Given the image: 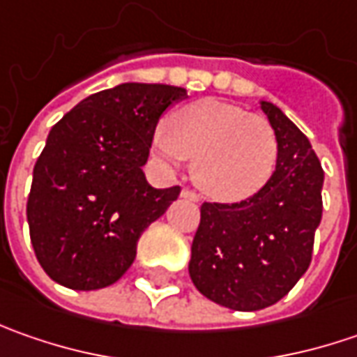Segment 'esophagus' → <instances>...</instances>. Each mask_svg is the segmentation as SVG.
I'll return each instance as SVG.
<instances>
[{
	"label": "esophagus",
	"mask_w": 357,
	"mask_h": 357,
	"mask_svg": "<svg viewBox=\"0 0 357 357\" xmlns=\"http://www.w3.org/2000/svg\"><path fill=\"white\" fill-rule=\"evenodd\" d=\"M181 197L183 199H188V200H192V202H199L200 197L195 192V190H190V188H183V192H181Z\"/></svg>",
	"instance_id": "1"
}]
</instances>
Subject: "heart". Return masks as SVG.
Returning a JSON list of instances; mask_svg holds the SVG:
<instances>
[{
  "label": "heart",
  "mask_w": 357,
  "mask_h": 357,
  "mask_svg": "<svg viewBox=\"0 0 357 357\" xmlns=\"http://www.w3.org/2000/svg\"><path fill=\"white\" fill-rule=\"evenodd\" d=\"M153 146L172 169L197 158V185L220 202H240L260 192L278 160V139L266 119L214 99L174 111L169 127L157 129Z\"/></svg>",
  "instance_id": "b5f03b06"
}]
</instances>
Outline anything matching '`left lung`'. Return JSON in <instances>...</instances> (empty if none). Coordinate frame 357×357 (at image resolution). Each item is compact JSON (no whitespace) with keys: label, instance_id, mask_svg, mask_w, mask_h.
I'll return each instance as SVG.
<instances>
[{"label":"left lung","instance_id":"8db88e82","mask_svg":"<svg viewBox=\"0 0 357 357\" xmlns=\"http://www.w3.org/2000/svg\"><path fill=\"white\" fill-rule=\"evenodd\" d=\"M260 109L278 139L276 171L250 199L200 206L188 262L200 294L238 312L268 308L294 288L322 220L324 171L308 137L276 105Z\"/></svg>","mask_w":357,"mask_h":357}]
</instances>
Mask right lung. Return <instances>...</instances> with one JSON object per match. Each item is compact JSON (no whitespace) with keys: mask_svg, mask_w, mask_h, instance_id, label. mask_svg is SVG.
Segmentation results:
<instances>
[{"mask_svg":"<svg viewBox=\"0 0 357 357\" xmlns=\"http://www.w3.org/2000/svg\"><path fill=\"white\" fill-rule=\"evenodd\" d=\"M186 89L123 83L89 95L49 130L27 199L35 256L71 290L107 288L127 272L144 228L181 186L153 188L143 165L162 113Z\"/></svg>","mask_w":357,"mask_h":357,"instance_id":"right-lung-1","label":"right lung"}]
</instances>
